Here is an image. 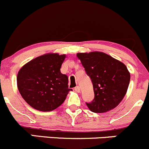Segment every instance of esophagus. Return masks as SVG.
<instances>
[{"instance_id": "obj_1", "label": "esophagus", "mask_w": 149, "mask_h": 149, "mask_svg": "<svg viewBox=\"0 0 149 149\" xmlns=\"http://www.w3.org/2000/svg\"><path fill=\"white\" fill-rule=\"evenodd\" d=\"M74 90L76 91V92H78V93H80L81 92V88H80V87H79V86L75 87Z\"/></svg>"}]
</instances>
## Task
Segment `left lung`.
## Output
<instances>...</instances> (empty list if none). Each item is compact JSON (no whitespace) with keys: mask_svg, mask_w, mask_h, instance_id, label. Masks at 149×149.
<instances>
[{"mask_svg":"<svg viewBox=\"0 0 149 149\" xmlns=\"http://www.w3.org/2000/svg\"><path fill=\"white\" fill-rule=\"evenodd\" d=\"M91 79L94 99L86 103L93 112L102 113L116 107L124 98L130 74L124 63L102 52L76 54Z\"/></svg>","mask_w":149,"mask_h":149,"instance_id":"obj_1","label":"left lung"}]
</instances>
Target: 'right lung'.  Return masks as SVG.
<instances>
[{
    "instance_id": "obj_1",
    "label": "right lung",
    "mask_w": 149,
    "mask_h": 149,
    "mask_svg": "<svg viewBox=\"0 0 149 149\" xmlns=\"http://www.w3.org/2000/svg\"><path fill=\"white\" fill-rule=\"evenodd\" d=\"M66 55L47 53L31 60L17 74V87L22 98L31 107L52 111L65 101L70 88L68 78L61 72Z\"/></svg>"
}]
</instances>
